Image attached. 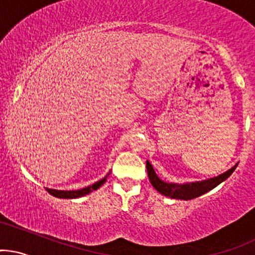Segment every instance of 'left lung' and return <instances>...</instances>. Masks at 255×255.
Listing matches in <instances>:
<instances>
[{
  "label": "left lung",
  "mask_w": 255,
  "mask_h": 255,
  "mask_svg": "<svg viewBox=\"0 0 255 255\" xmlns=\"http://www.w3.org/2000/svg\"><path fill=\"white\" fill-rule=\"evenodd\" d=\"M237 164H235L231 169L226 170L223 174L218 175V177L207 179L202 181H195V183H186V184H174V183H166V181L161 180L157 175H156L155 170L149 161H146V169L147 175H149L150 183L152 186L159 192V194L167 196L170 198H177V200H192V198L198 197V196L206 194L209 190L214 189L215 186L219 185L224 180H226L232 174L235 169H236Z\"/></svg>",
  "instance_id": "left-lung-1"
}]
</instances>
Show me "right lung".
Segmentation results:
<instances>
[{
  "label": "right lung",
  "instance_id": "add662e5",
  "mask_svg": "<svg viewBox=\"0 0 255 255\" xmlns=\"http://www.w3.org/2000/svg\"><path fill=\"white\" fill-rule=\"evenodd\" d=\"M108 175H106L105 178H103L102 180L94 183L93 185L83 187V189H80V190H72V191H63V190L47 189V191H48L52 196H54V197H58V198H78V197H82V196L88 195L89 192H92L93 190L99 189V187L102 186L103 184H104L106 181V178H108Z\"/></svg>",
  "mask_w": 255,
  "mask_h": 255
}]
</instances>
